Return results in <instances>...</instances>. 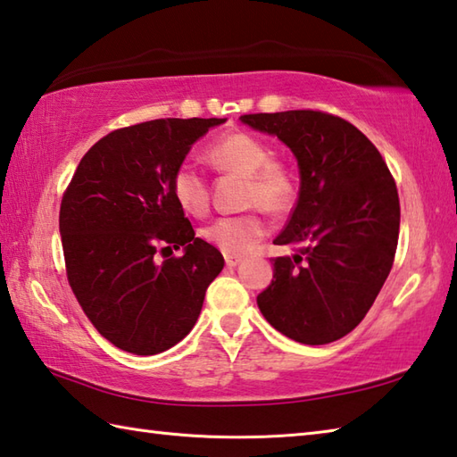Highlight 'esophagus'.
Returning <instances> with one entry per match:
<instances>
[{
    "mask_svg": "<svg viewBox=\"0 0 457 457\" xmlns=\"http://www.w3.org/2000/svg\"><path fill=\"white\" fill-rule=\"evenodd\" d=\"M239 262H242V257H239V255H229V253L226 255V265H228V268H236Z\"/></svg>",
    "mask_w": 457,
    "mask_h": 457,
    "instance_id": "esophagus-1",
    "label": "esophagus"
}]
</instances>
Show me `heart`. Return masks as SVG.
Returning a JSON list of instances; mask_svg holds the SVG:
<instances>
[{
  "label": "heart",
  "mask_w": 457,
  "mask_h": 457,
  "mask_svg": "<svg viewBox=\"0 0 457 457\" xmlns=\"http://www.w3.org/2000/svg\"><path fill=\"white\" fill-rule=\"evenodd\" d=\"M215 170L244 176V204L262 205L271 213L286 212L295 200V179L284 162L273 160L270 145L245 131L228 134L205 149ZM170 189L181 210L204 215L210 210V186L192 163H179L171 173ZM268 234V223L260 210L237 215H221L202 229V236L229 255L245 253Z\"/></svg>",
  "instance_id": "b5f03b06"
}]
</instances>
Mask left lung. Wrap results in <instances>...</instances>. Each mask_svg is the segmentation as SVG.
Masks as SVG:
<instances>
[{
    "label": "left lung",
    "instance_id": "left-lung-1",
    "mask_svg": "<svg viewBox=\"0 0 457 457\" xmlns=\"http://www.w3.org/2000/svg\"><path fill=\"white\" fill-rule=\"evenodd\" d=\"M242 121L278 136L300 165L292 215L273 239L294 257L273 260L257 305L273 328L323 345L358 326L389 276L400 236L392 171L350 121L320 110L247 113Z\"/></svg>",
    "mask_w": 457,
    "mask_h": 457
}]
</instances>
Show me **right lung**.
<instances>
[{
    "mask_svg": "<svg viewBox=\"0 0 457 457\" xmlns=\"http://www.w3.org/2000/svg\"><path fill=\"white\" fill-rule=\"evenodd\" d=\"M226 120H152L113 129L81 157L65 187L60 234L73 295L123 352L170 350L195 326L223 257L195 237L170 179L189 147ZM185 247L184 256L156 253Z\"/></svg>",
    "mask_w": 457,
    "mask_h": 457,
    "instance_id": "right-lung-1",
    "label": "right lung"
}]
</instances>
